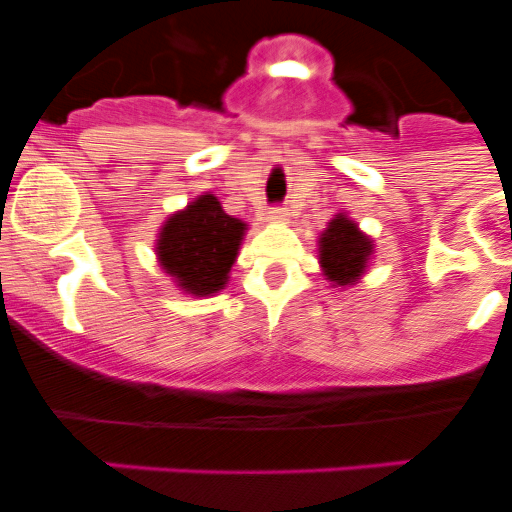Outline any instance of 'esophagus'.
I'll return each mask as SVG.
<instances>
[{
  "instance_id": "34e87169",
  "label": "esophagus",
  "mask_w": 512,
  "mask_h": 512,
  "mask_svg": "<svg viewBox=\"0 0 512 512\" xmlns=\"http://www.w3.org/2000/svg\"><path fill=\"white\" fill-rule=\"evenodd\" d=\"M269 220H274V223H284V220H289L287 208H271L269 210Z\"/></svg>"
}]
</instances>
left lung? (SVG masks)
<instances>
[{"label":"left lung","mask_w":512,"mask_h":512,"mask_svg":"<svg viewBox=\"0 0 512 512\" xmlns=\"http://www.w3.org/2000/svg\"><path fill=\"white\" fill-rule=\"evenodd\" d=\"M375 243L358 231V223L348 215L337 213L330 220L327 231L320 236V264L332 287H350L358 284L365 274Z\"/></svg>","instance_id":"8db88e82"}]
</instances>
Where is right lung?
<instances>
[{"label": "right lung", "instance_id": "right-lung-1", "mask_svg": "<svg viewBox=\"0 0 512 512\" xmlns=\"http://www.w3.org/2000/svg\"><path fill=\"white\" fill-rule=\"evenodd\" d=\"M243 233L246 223L225 213L215 195H200L159 228V266L192 297H213L228 281Z\"/></svg>", "mask_w": 512, "mask_h": 512}]
</instances>
